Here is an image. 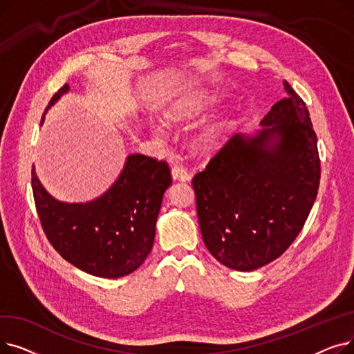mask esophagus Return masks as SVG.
<instances>
[{
	"instance_id": "esophagus-1",
	"label": "esophagus",
	"mask_w": 354,
	"mask_h": 354,
	"mask_svg": "<svg viewBox=\"0 0 354 354\" xmlns=\"http://www.w3.org/2000/svg\"><path fill=\"white\" fill-rule=\"evenodd\" d=\"M172 178L175 180H180V182H188L191 180V174L188 172L187 167H183L180 165H175L172 167Z\"/></svg>"
}]
</instances>
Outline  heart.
Instances as JSON below:
<instances>
[{
	"mask_svg": "<svg viewBox=\"0 0 354 354\" xmlns=\"http://www.w3.org/2000/svg\"><path fill=\"white\" fill-rule=\"evenodd\" d=\"M215 102L216 97L208 91L189 93V95H185L167 106V109L165 110V119L171 123L194 122L201 115H203V111H207ZM227 126V120H218L211 124L203 126L192 138L194 147L202 152H207L216 147L225 135ZM155 133L158 136H162L163 129L160 126H156Z\"/></svg>",
	"mask_w": 354,
	"mask_h": 354,
	"instance_id": "heart-1",
	"label": "heart"
}]
</instances>
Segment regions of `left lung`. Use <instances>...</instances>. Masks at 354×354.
Segmentation results:
<instances>
[{
    "instance_id": "obj_1",
    "label": "left lung",
    "mask_w": 354,
    "mask_h": 354,
    "mask_svg": "<svg viewBox=\"0 0 354 354\" xmlns=\"http://www.w3.org/2000/svg\"><path fill=\"white\" fill-rule=\"evenodd\" d=\"M255 136L234 135L192 179L199 228L221 264L252 271L303 230L320 185L317 136L304 100L284 82Z\"/></svg>"
}]
</instances>
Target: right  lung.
<instances>
[{"label":"right lung","mask_w":354,"mask_h":354,"mask_svg":"<svg viewBox=\"0 0 354 354\" xmlns=\"http://www.w3.org/2000/svg\"><path fill=\"white\" fill-rule=\"evenodd\" d=\"M66 91L67 84L47 109ZM171 183L165 160L130 155L106 194L87 203H66L50 196L31 169L35 208L50 244L74 267L103 278L127 275L143 264L152 251L162 198Z\"/></svg>","instance_id":"right-lung-1"}]
</instances>
